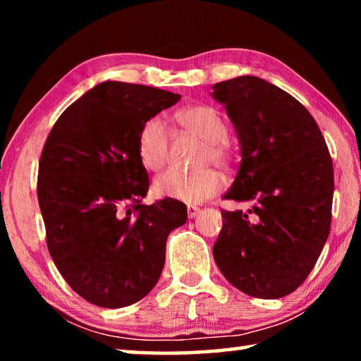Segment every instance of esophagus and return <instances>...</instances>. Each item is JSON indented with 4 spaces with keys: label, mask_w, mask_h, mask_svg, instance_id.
<instances>
[{
    "label": "esophagus",
    "mask_w": 361,
    "mask_h": 361,
    "mask_svg": "<svg viewBox=\"0 0 361 361\" xmlns=\"http://www.w3.org/2000/svg\"><path fill=\"white\" fill-rule=\"evenodd\" d=\"M200 213V209L199 207H194V205H188V216L189 218H195Z\"/></svg>",
    "instance_id": "34e87169"
}]
</instances>
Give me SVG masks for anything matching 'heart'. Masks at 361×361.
I'll return each instance as SVG.
<instances>
[{"label":"heart","mask_w":361,"mask_h":361,"mask_svg":"<svg viewBox=\"0 0 361 361\" xmlns=\"http://www.w3.org/2000/svg\"><path fill=\"white\" fill-rule=\"evenodd\" d=\"M176 122L183 130L202 140L205 148L200 152V164L209 166L216 164L226 167L231 154L226 138L228 127L215 108L207 105H195L176 113ZM170 137L167 127L159 118H151L145 122L138 132V157L145 169L161 170L169 157ZM223 176L216 170L204 169L194 173H183L178 170L156 176L152 191L161 199H172L185 204H202L213 197L223 188Z\"/></svg>","instance_id":"b5f03b06"}]
</instances>
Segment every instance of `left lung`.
<instances>
[{"label":"left lung","mask_w":361,"mask_h":361,"mask_svg":"<svg viewBox=\"0 0 361 361\" xmlns=\"http://www.w3.org/2000/svg\"><path fill=\"white\" fill-rule=\"evenodd\" d=\"M240 145V167L224 199L252 202L221 212L213 258L231 285L253 298L290 295L328 239L334 191L325 138L295 97L258 76L213 85Z\"/></svg>","instance_id":"8db88e82"}]
</instances>
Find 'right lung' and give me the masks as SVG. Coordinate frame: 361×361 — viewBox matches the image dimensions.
Listing matches in <instances>:
<instances>
[{"instance_id": "obj_1", "label": "right lung", "mask_w": 361, "mask_h": 361, "mask_svg": "<svg viewBox=\"0 0 361 361\" xmlns=\"http://www.w3.org/2000/svg\"><path fill=\"white\" fill-rule=\"evenodd\" d=\"M180 99L149 85L100 82L65 109L46 140L38 202L49 253L66 283L100 307H126L148 295L169 234L186 223L178 200L140 204L149 180L138 132Z\"/></svg>"}]
</instances>
